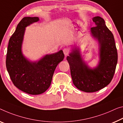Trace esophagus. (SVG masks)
<instances>
[{
  "mask_svg": "<svg viewBox=\"0 0 123 123\" xmlns=\"http://www.w3.org/2000/svg\"><path fill=\"white\" fill-rule=\"evenodd\" d=\"M63 52H64V54H65V56L68 55V54L69 53V49L67 48H64L63 49Z\"/></svg>",
  "mask_w": 123,
  "mask_h": 123,
  "instance_id": "1",
  "label": "esophagus"
}]
</instances>
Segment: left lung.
<instances>
[{"label": "left lung", "instance_id": "8db88e82", "mask_svg": "<svg viewBox=\"0 0 123 123\" xmlns=\"http://www.w3.org/2000/svg\"><path fill=\"white\" fill-rule=\"evenodd\" d=\"M95 26L91 28L92 36L99 43V62L96 68H90L81 57L76 47L68 56L73 84L86 92L98 91L112 81L118 62V53L114 36L105 25L103 18H92Z\"/></svg>", "mask_w": 123, "mask_h": 123}]
</instances>
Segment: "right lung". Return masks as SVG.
Wrapping results in <instances>:
<instances>
[{
  "mask_svg": "<svg viewBox=\"0 0 123 123\" xmlns=\"http://www.w3.org/2000/svg\"><path fill=\"white\" fill-rule=\"evenodd\" d=\"M38 21V17H25L20 21L9 39L6 59L7 70L14 85L33 95L43 93L49 87L56 66L64 58L62 50L35 62L23 55L21 47L25 28Z\"/></svg>",
  "mask_w": 123,
  "mask_h": 123,
  "instance_id": "1",
  "label": "right lung"
}]
</instances>
